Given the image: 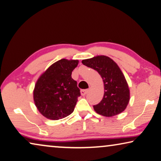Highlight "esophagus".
Wrapping results in <instances>:
<instances>
[{
  "label": "esophagus",
  "mask_w": 161,
  "mask_h": 161,
  "mask_svg": "<svg viewBox=\"0 0 161 161\" xmlns=\"http://www.w3.org/2000/svg\"><path fill=\"white\" fill-rule=\"evenodd\" d=\"M88 89H83V90H81V91H80L81 95H82V96H85V95L86 94V93H88Z\"/></svg>",
  "instance_id": "34e87169"
}]
</instances>
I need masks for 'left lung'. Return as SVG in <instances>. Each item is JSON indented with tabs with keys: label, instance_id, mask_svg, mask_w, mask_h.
Listing matches in <instances>:
<instances>
[{
	"label": "left lung",
	"instance_id": "left-lung-1",
	"mask_svg": "<svg viewBox=\"0 0 161 161\" xmlns=\"http://www.w3.org/2000/svg\"><path fill=\"white\" fill-rule=\"evenodd\" d=\"M82 63L97 71L104 84L102 100L93 106L96 113L109 117L125 111L130 101V89L117 64L104 55L83 60Z\"/></svg>",
	"mask_w": 161,
	"mask_h": 161
}]
</instances>
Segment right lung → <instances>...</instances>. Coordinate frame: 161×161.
Masks as SVG:
<instances>
[{
	"mask_svg": "<svg viewBox=\"0 0 161 161\" xmlns=\"http://www.w3.org/2000/svg\"><path fill=\"white\" fill-rule=\"evenodd\" d=\"M78 60L62 59L53 64L36 81L34 103L44 117L52 120L72 114L80 96L77 82L71 77Z\"/></svg>",
	"mask_w": 161,
	"mask_h": 161,
	"instance_id": "right-lung-1",
	"label": "right lung"
}]
</instances>
